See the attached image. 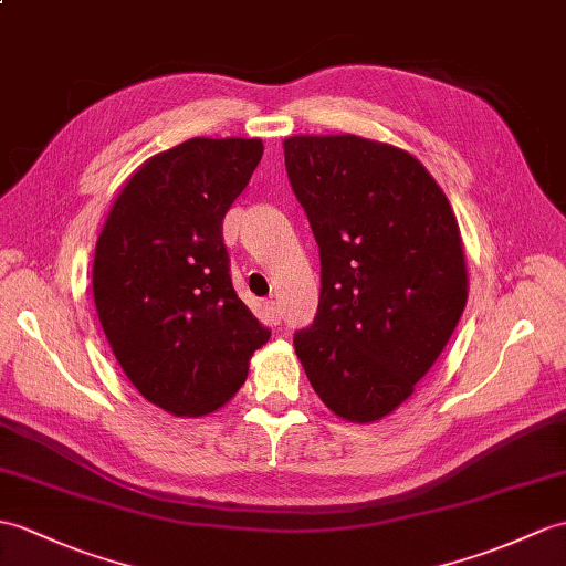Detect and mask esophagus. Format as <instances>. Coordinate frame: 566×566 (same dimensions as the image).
<instances>
[{
    "label": "esophagus",
    "mask_w": 566,
    "mask_h": 566,
    "mask_svg": "<svg viewBox=\"0 0 566 566\" xmlns=\"http://www.w3.org/2000/svg\"><path fill=\"white\" fill-rule=\"evenodd\" d=\"M265 311H268L270 323H274V325L282 323V306H280V301H274V298L265 301Z\"/></svg>",
    "instance_id": "34e87169"
}]
</instances>
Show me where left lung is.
Wrapping results in <instances>:
<instances>
[{
	"mask_svg": "<svg viewBox=\"0 0 566 566\" xmlns=\"http://www.w3.org/2000/svg\"><path fill=\"white\" fill-rule=\"evenodd\" d=\"M284 164L321 253L318 313L294 349L335 415L376 422L412 396L461 321L458 221L429 170L390 144L298 135Z\"/></svg>",
	"mask_w": 566,
	"mask_h": 566,
	"instance_id": "obj_1",
	"label": "left lung"
}]
</instances>
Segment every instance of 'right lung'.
<instances>
[{
  "label": "right lung",
  "instance_id": "obj_1",
  "mask_svg": "<svg viewBox=\"0 0 566 566\" xmlns=\"http://www.w3.org/2000/svg\"><path fill=\"white\" fill-rule=\"evenodd\" d=\"M260 139L195 137L142 164L96 243L94 301L117 364L178 417L214 412L245 384L270 331L235 294L223 217Z\"/></svg>",
  "mask_w": 566,
  "mask_h": 566
}]
</instances>
